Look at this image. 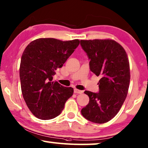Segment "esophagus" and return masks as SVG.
Masks as SVG:
<instances>
[{
	"label": "esophagus",
	"instance_id": "esophagus-1",
	"mask_svg": "<svg viewBox=\"0 0 148 148\" xmlns=\"http://www.w3.org/2000/svg\"><path fill=\"white\" fill-rule=\"evenodd\" d=\"M83 91H81V90H79V89H74V93H79V94H81V93H83Z\"/></svg>",
	"mask_w": 148,
	"mask_h": 148
}]
</instances>
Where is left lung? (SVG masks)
Returning a JSON list of instances; mask_svg holds the SVG:
<instances>
[{"instance_id":"obj_1","label":"left lung","mask_w":148,"mask_h":148,"mask_svg":"<svg viewBox=\"0 0 148 148\" xmlns=\"http://www.w3.org/2000/svg\"><path fill=\"white\" fill-rule=\"evenodd\" d=\"M80 45L88 57L91 71L101 77L99 92H84L89 101L81 114L93 123H106L117 115L127 97L130 81L127 53L113 40H81Z\"/></svg>"}]
</instances>
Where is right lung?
Listing matches in <instances>:
<instances>
[{"label":"right lung","mask_w":148,"mask_h":148,"mask_svg":"<svg viewBox=\"0 0 148 148\" xmlns=\"http://www.w3.org/2000/svg\"><path fill=\"white\" fill-rule=\"evenodd\" d=\"M79 44L78 39L42 38L25 49L20 65L21 90L27 106L37 118L48 120L58 116L73 94L72 87H64L53 79Z\"/></svg>","instance_id":"obj_1"}]
</instances>
